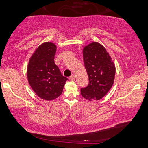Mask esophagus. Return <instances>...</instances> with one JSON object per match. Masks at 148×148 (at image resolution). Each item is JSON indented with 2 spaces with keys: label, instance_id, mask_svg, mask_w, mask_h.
I'll list each match as a JSON object with an SVG mask.
<instances>
[{
  "label": "esophagus",
  "instance_id": "esophagus-1",
  "mask_svg": "<svg viewBox=\"0 0 148 148\" xmlns=\"http://www.w3.org/2000/svg\"><path fill=\"white\" fill-rule=\"evenodd\" d=\"M75 79H76V77H75V75H73L70 77V79L72 80V81H75Z\"/></svg>",
  "mask_w": 148,
  "mask_h": 148
}]
</instances>
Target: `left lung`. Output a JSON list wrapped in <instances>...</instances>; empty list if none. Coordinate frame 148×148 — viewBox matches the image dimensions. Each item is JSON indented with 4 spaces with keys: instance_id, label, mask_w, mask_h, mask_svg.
Instances as JSON below:
<instances>
[{
    "instance_id": "obj_1",
    "label": "left lung",
    "mask_w": 148,
    "mask_h": 148,
    "mask_svg": "<svg viewBox=\"0 0 148 148\" xmlns=\"http://www.w3.org/2000/svg\"><path fill=\"white\" fill-rule=\"evenodd\" d=\"M83 60L89 83L81 89V95L89 101L101 100L113 86L114 63L103 46L96 42L83 48Z\"/></svg>"
}]
</instances>
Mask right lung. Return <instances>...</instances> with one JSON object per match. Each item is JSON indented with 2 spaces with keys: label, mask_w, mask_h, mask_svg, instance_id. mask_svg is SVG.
Wrapping results in <instances>:
<instances>
[{
  "label": "right lung",
  "mask_w": 148,
  "mask_h": 148,
  "mask_svg": "<svg viewBox=\"0 0 148 148\" xmlns=\"http://www.w3.org/2000/svg\"><path fill=\"white\" fill-rule=\"evenodd\" d=\"M56 46L47 42L40 45L27 66V79L31 88L46 100H54L61 95L67 78L64 77L54 63Z\"/></svg>",
  "instance_id": "1"
}]
</instances>
